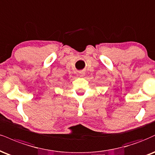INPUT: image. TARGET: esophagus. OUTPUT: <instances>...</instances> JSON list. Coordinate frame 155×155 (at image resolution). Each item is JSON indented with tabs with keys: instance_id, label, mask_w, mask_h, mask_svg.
Masks as SVG:
<instances>
[{
	"instance_id": "obj_1",
	"label": "esophagus",
	"mask_w": 155,
	"mask_h": 155,
	"mask_svg": "<svg viewBox=\"0 0 155 155\" xmlns=\"http://www.w3.org/2000/svg\"><path fill=\"white\" fill-rule=\"evenodd\" d=\"M79 74L80 76H84L85 75V71H84V70L79 71Z\"/></svg>"
}]
</instances>
